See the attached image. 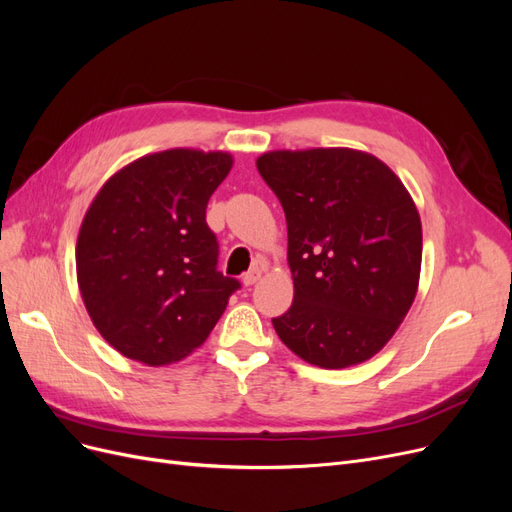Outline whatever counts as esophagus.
Wrapping results in <instances>:
<instances>
[{
  "mask_svg": "<svg viewBox=\"0 0 512 512\" xmlns=\"http://www.w3.org/2000/svg\"><path fill=\"white\" fill-rule=\"evenodd\" d=\"M260 275H262V271L258 269V267H254V269H250V271H247L245 275H243V286L245 288H250V286H254L258 280H260Z\"/></svg>",
  "mask_w": 512,
  "mask_h": 512,
  "instance_id": "obj_1",
  "label": "esophagus"
}]
</instances>
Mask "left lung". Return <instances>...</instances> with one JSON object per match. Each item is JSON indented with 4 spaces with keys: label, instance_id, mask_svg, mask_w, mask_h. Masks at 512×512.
Listing matches in <instances>:
<instances>
[{
    "label": "left lung",
    "instance_id": "1",
    "mask_svg": "<svg viewBox=\"0 0 512 512\" xmlns=\"http://www.w3.org/2000/svg\"><path fill=\"white\" fill-rule=\"evenodd\" d=\"M280 198L294 299L275 333L303 361L344 369L378 354L418 290L421 218L382 160L348 147L269 151L256 160Z\"/></svg>",
    "mask_w": 512,
    "mask_h": 512
}]
</instances>
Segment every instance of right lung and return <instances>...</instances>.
I'll list each match as a JSON object with an SVG mask.
<instances>
[{
	"instance_id": "right-lung-1",
	"label": "right lung",
	"mask_w": 512,
	"mask_h": 512,
	"mask_svg": "<svg viewBox=\"0 0 512 512\" xmlns=\"http://www.w3.org/2000/svg\"><path fill=\"white\" fill-rule=\"evenodd\" d=\"M226 151L166 149L108 179L76 241V280L100 335L132 361L160 367L205 344L239 282L218 271L207 226Z\"/></svg>"
}]
</instances>
